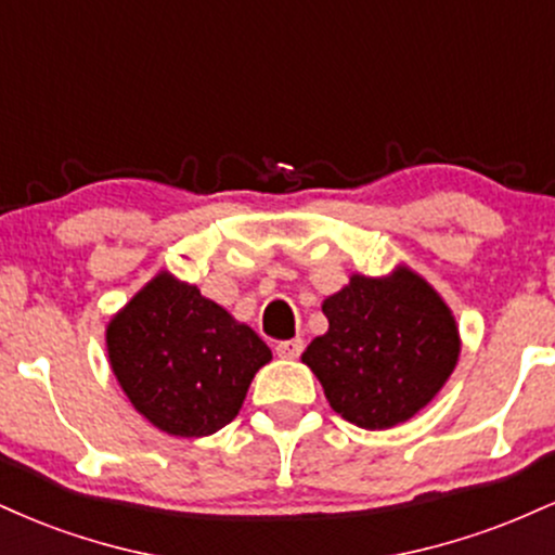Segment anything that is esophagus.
Here are the masks:
<instances>
[{
  "instance_id": "34e87169",
  "label": "esophagus",
  "mask_w": 555,
  "mask_h": 555,
  "mask_svg": "<svg viewBox=\"0 0 555 555\" xmlns=\"http://www.w3.org/2000/svg\"><path fill=\"white\" fill-rule=\"evenodd\" d=\"M302 349H305L302 339H286V341L276 344V354H279V358H284V360L299 358V354H302Z\"/></svg>"
}]
</instances>
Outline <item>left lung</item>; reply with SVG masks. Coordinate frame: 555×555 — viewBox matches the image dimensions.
<instances>
[{"label": "left lung", "mask_w": 555, "mask_h": 555, "mask_svg": "<svg viewBox=\"0 0 555 555\" xmlns=\"http://www.w3.org/2000/svg\"><path fill=\"white\" fill-rule=\"evenodd\" d=\"M321 308L328 331L308 344L302 362L331 410L358 428L386 430L415 417L460 362L454 313L404 263L386 276L352 273Z\"/></svg>", "instance_id": "1"}]
</instances>
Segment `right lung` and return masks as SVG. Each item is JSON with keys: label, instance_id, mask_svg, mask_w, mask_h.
Returning <instances> with one entry per match:
<instances>
[{"label": "right lung", "instance_id": "obj_1", "mask_svg": "<svg viewBox=\"0 0 555 555\" xmlns=\"http://www.w3.org/2000/svg\"><path fill=\"white\" fill-rule=\"evenodd\" d=\"M106 352L130 404L177 438L232 423L271 349L195 284L158 271L106 326Z\"/></svg>", "mask_w": 555, "mask_h": 555}]
</instances>
